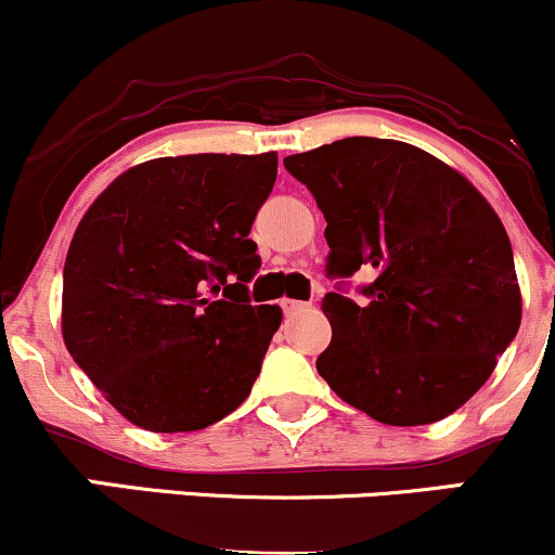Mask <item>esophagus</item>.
Returning <instances> with one entry per match:
<instances>
[{"mask_svg": "<svg viewBox=\"0 0 555 555\" xmlns=\"http://www.w3.org/2000/svg\"><path fill=\"white\" fill-rule=\"evenodd\" d=\"M302 308H308V305L299 302V299H292V297H284V299H282V310H284L286 315L297 313V310H302Z\"/></svg>", "mask_w": 555, "mask_h": 555, "instance_id": "esophagus-1", "label": "esophagus"}]
</instances>
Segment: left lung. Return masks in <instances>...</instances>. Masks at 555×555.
<instances>
[{
    "mask_svg": "<svg viewBox=\"0 0 555 555\" xmlns=\"http://www.w3.org/2000/svg\"><path fill=\"white\" fill-rule=\"evenodd\" d=\"M284 167L326 219L328 276H373L360 305L341 289L323 297L331 344L315 362L321 378L386 425L460 410L521 321L499 214L460 171L399 140L344 138Z\"/></svg>",
    "mask_w": 555,
    "mask_h": 555,
    "instance_id": "left-lung-1",
    "label": "left lung"
}]
</instances>
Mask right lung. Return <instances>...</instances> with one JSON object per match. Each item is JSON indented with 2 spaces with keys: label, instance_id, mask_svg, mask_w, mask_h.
<instances>
[{
  "label": "right lung",
  "instance_id": "obj_1",
  "mask_svg": "<svg viewBox=\"0 0 555 555\" xmlns=\"http://www.w3.org/2000/svg\"><path fill=\"white\" fill-rule=\"evenodd\" d=\"M276 154L154 158L119 175L80 219L62 286L67 352L132 425L188 433L247 399L282 326L253 305L250 234Z\"/></svg>",
  "mask_w": 555,
  "mask_h": 555
}]
</instances>
